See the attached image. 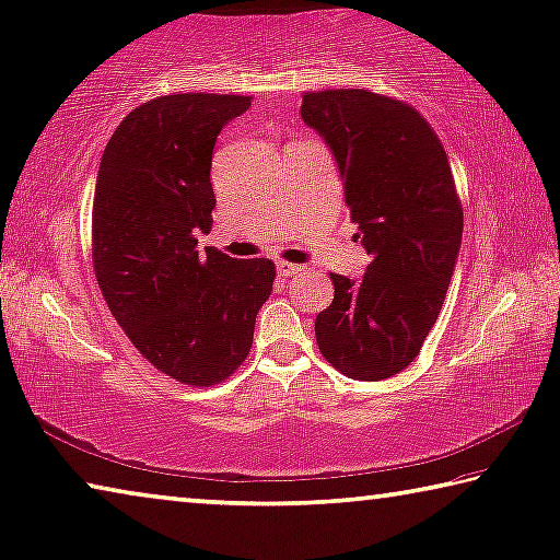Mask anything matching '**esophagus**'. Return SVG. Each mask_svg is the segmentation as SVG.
<instances>
[{"label": "esophagus", "instance_id": "obj_1", "mask_svg": "<svg viewBox=\"0 0 560 560\" xmlns=\"http://www.w3.org/2000/svg\"><path fill=\"white\" fill-rule=\"evenodd\" d=\"M277 271H279V277L287 279V277H296V273L304 271V266H301V264H291V261H279V264H277Z\"/></svg>", "mask_w": 560, "mask_h": 560}]
</instances>
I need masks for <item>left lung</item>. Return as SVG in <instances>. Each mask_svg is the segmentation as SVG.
Here are the masks:
<instances>
[{
    "mask_svg": "<svg viewBox=\"0 0 560 560\" xmlns=\"http://www.w3.org/2000/svg\"><path fill=\"white\" fill-rule=\"evenodd\" d=\"M301 119L331 147L371 256L359 281L331 273L318 351L349 378H388L419 357L454 277L464 209L446 149L411 104L369 89L306 92Z\"/></svg>",
    "mask_w": 560,
    "mask_h": 560,
    "instance_id": "left-lung-1",
    "label": "left lung"
}]
</instances>
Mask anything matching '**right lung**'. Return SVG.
<instances>
[{
    "mask_svg": "<svg viewBox=\"0 0 560 560\" xmlns=\"http://www.w3.org/2000/svg\"><path fill=\"white\" fill-rule=\"evenodd\" d=\"M242 94H166L131 109L106 144L92 207V261L112 316L162 374L214 386L242 366L277 266L199 254L217 207L211 154Z\"/></svg>",
    "mask_w": 560,
    "mask_h": 560,
    "instance_id": "right-lung-1",
    "label": "right lung"
}]
</instances>
